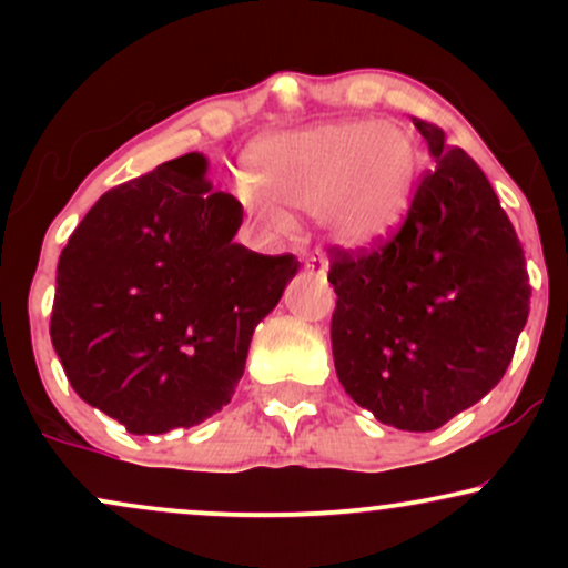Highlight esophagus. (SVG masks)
<instances>
[{"mask_svg": "<svg viewBox=\"0 0 568 568\" xmlns=\"http://www.w3.org/2000/svg\"><path fill=\"white\" fill-rule=\"evenodd\" d=\"M304 266L312 272V275H317V277H325V272H328V262H325V256H323L321 251L306 253Z\"/></svg>", "mask_w": 568, "mask_h": 568, "instance_id": "obj_1", "label": "esophagus"}]
</instances>
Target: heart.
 Returning <instances> with one entry per match:
<instances>
[{
  "instance_id": "1",
  "label": "heart",
  "mask_w": 568,
  "mask_h": 568,
  "mask_svg": "<svg viewBox=\"0 0 568 568\" xmlns=\"http://www.w3.org/2000/svg\"><path fill=\"white\" fill-rule=\"evenodd\" d=\"M245 162V202L266 224H285L280 205L315 211L334 243L371 247L406 221L422 152L406 128L357 120L266 139Z\"/></svg>"
}]
</instances>
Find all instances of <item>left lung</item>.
I'll return each instance as SVG.
<instances>
[{
	"instance_id": "left-lung-1",
	"label": "left lung",
	"mask_w": 568,
	"mask_h": 568,
	"mask_svg": "<svg viewBox=\"0 0 568 568\" xmlns=\"http://www.w3.org/2000/svg\"><path fill=\"white\" fill-rule=\"evenodd\" d=\"M435 171L371 247H328L336 376L384 425L429 433L497 387L529 317L524 247L465 149L416 120Z\"/></svg>"
}]
</instances>
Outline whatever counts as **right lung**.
I'll use <instances>...</instances> for the list:
<instances>
[{"mask_svg":"<svg viewBox=\"0 0 568 568\" xmlns=\"http://www.w3.org/2000/svg\"><path fill=\"white\" fill-rule=\"evenodd\" d=\"M197 152L109 189L58 258L50 338L84 403L133 435L194 427L232 400L256 325L298 272L234 243L243 205Z\"/></svg>","mask_w":568,"mask_h":568,"instance_id":"1","label":"right lung"}]
</instances>
